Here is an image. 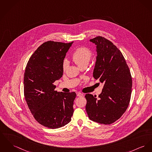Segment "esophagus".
Segmentation results:
<instances>
[{"instance_id": "34e87169", "label": "esophagus", "mask_w": 152, "mask_h": 152, "mask_svg": "<svg viewBox=\"0 0 152 152\" xmlns=\"http://www.w3.org/2000/svg\"><path fill=\"white\" fill-rule=\"evenodd\" d=\"M77 96L78 97H82L83 96V94L81 93L80 92H78V93H77Z\"/></svg>"}]
</instances>
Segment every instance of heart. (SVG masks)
I'll return each instance as SVG.
<instances>
[{
  "instance_id": "b5f03b06",
  "label": "heart",
  "mask_w": 152,
  "mask_h": 152,
  "mask_svg": "<svg viewBox=\"0 0 152 152\" xmlns=\"http://www.w3.org/2000/svg\"><path fill=\"white\" fill-rule=\"evenodd\" d=\"M92 53L91 51L85 47H80L74 52L72 55V59L73 61L78 66H81L88 64L91 59ZM67 67V61H64L63 64V69L64 70L66 69Z\"/></svg>"
}]
</instances>
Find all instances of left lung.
<instances>
[{"label": "left lung", "instance_id": "left-lung-1", "mask_svg": "<svg viewBox=\"0 0 152 152\" xmlns=\"http://www.w3.org/2000/svg\"><path fill=\"white\" fill-rule=\"evenodd\" d=\"M96 45L93 75L104 83L99 97L86 94V110L92 121L110 124L126 111L132 94L130 71L121 52L111 41L98 36L90 40Z\"/></svg>", "mask_w": 152, "mask_h": 152}]
</instances>
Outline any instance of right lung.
I'll return each mask as SVG.
<instances>
[{"instance_id":"obj_1","label":"right lung","mask_w":152,"mask_h":152,"mask_svg":"<svg viewBox=\"0 0 152 152\" xmlns=\"http://www.w3.org/2000/svg\"><path fill=\"white\" fill-rule=\"evenodd\" d=\"M72 43L44 42L25 69L24 96L29 109L36 121L51 129L68 124L74 112L76 93L58 92L53 84L63 75V61Z\"/></svg>"}]
</instances>
